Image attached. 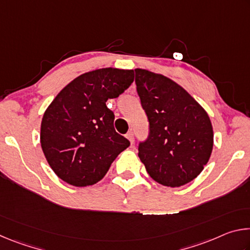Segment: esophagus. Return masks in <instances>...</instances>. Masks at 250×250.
<instances>
[{"label": "esophagus", "instance_id": "34e87169", "mask_svg": "<svg viewBox=\"0 0 250 250\" xmlns=\"http://www.w3.org/2000/svg\"><path fill=\"white\" fill-rule=\"evenodd\" d=\"M125 137H126V139H128V140L131 142V145H132V143L134 142V134H133L132 131H129V132L125 134Z\"/></svg>", "mask_w": 250, "mask_h": 250}]
</instances>
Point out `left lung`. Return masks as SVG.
I'll return each instance as SVG.
<instances>
[{
	"instance_id": "left-lung-1",
	"label": "left lung",
	"mask_w": 250,
	"mask_h": 250,
	"mask_svg": "<svg viewBox=\"0 0 250 250\" xmlns=\"http://www.w3.org/2000/svg\"><path fill=\"white\" fill-rule=\"evenodd\" d=\"M135 84L150 124L149 138L139 145V158L158 183L179 188L204 170L214 143L204 108L172 79L137 68Z\"/></svg>"
}]
</instances>
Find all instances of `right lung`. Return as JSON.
Returning <instances> with one entry per match:
<instances>
[{
    "instance_id": "obj_1",
    "label": "right lung",
    "mask_w": 250,
    "mask_h": 250,
    "mask_svg": "<svg viewBox=\"0 0 250 250\" xmlns=\"http://www.w3.org/2000/svg\"><path fill=\"white\" fill-rule=\"evenodd\" d=\"M132 69L101 68L70 82L44 112L41 146L59 179L83 188L104 179L129 140L116 132L108 99L117 98L133 83Z\"/></svg>"
}]
</instances>
